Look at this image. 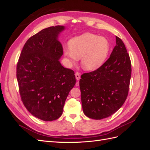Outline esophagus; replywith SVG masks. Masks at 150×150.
<instances>
[{
  "label": "esophagus",
  "mask_w": 150,
  "mask_h": 150,
  "mask_svg": "<svg viewBox=\"0 0 150 150\" xmlns=\"http://www.w3.org/2000/svg\"><path fill=\"white\" fill-rule=\"evenodd\" d=\"M75 76H76V79L77 80H79L81 78V76L79 72H76L75 73Z\"/></svg>",
  "instance_id": "obj_1"
}]
</instances>
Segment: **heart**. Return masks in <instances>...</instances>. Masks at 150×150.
Instances as JSON below:
<instances>
[{"label": "heart", "instance_id": "obj_1", "mask_svg": "<svg viewBox=\"0 0 150 150\" xmlns=\"http://www.w3.org/2000/svg\"><path fill=\"white\" fill-rule=\"evenodd\" d=\"M69 49L64 54L70 64H75L81 58V66L86 71H94L105 62L110 50L107 38L91 33H85L70 40Z\"/></svg>", "mask_w": 150, "mask_h": 150}]
</instances>
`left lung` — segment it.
Masks as SVG:
<instances>
[{
    "label": "left lung",
    "mask_w": 150,
    "mask_h": 150,
    "mask_svg": "<svg viewBox=\"0 0 150 150\" xmlns=\"http://www.w3.org/2000/svg\"><path fill=\"white\" fill-rule=\"evenodd\" d=\"M110 58L96 71L81 75L79 86L84 115L94 120L106 118L122 106L128 94L131 64L122 40Z\"/></svg>",
    "instance_id": "left-lung-1"
}]
</instances>
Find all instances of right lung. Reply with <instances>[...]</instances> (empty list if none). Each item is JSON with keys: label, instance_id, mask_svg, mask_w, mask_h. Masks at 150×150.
I'll return each mask as SVG.
<instances>
[{"label": "right lung", "instance_id": "add662e5", "mask_svg": "<svg viewBox=\"0 0 150 150\" xmlns=\"http://www.w3.org/2000/svg\"><path fill=\"white\" fill-rule=\"evenodd\" d=\"M63 25L49 27L32 36L22 50L17 79L24 106L38 118L52 121L59 117L66 99L76 84L74 72L63 67L59 34Z\"/></svg>", "mask_w": 150, "mask_h": 150}]
</instances>
